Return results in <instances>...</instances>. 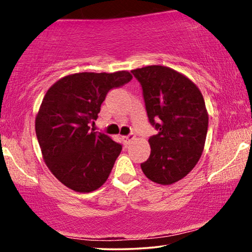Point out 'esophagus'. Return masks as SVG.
Masks as SVG:
<instances>
[{
	"label": "esophagus",
	"instance_id": "1",
	"mask_svg": "<svg viewBox=\"0 0 252 252\" xmlns=\"http://www.w3.org/2000/svg\"><path fill=\"white\" fill-rule=\"evenodd\" d=\"M135 139V134L134 133H130V134H128V135H126V136H123V141H124V143L126 144H129L130 142H132V141Z\"/></svg>",
	"mask_w": 252,
	"mask_h": 252
}]
</instances>
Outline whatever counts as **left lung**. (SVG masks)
Segmentation results:
<instances>
[{
  "mask_svg": "<svg viewBox=\"0 0 252 252\" xmlns=\"http://www.w3.org/2000/svg\"><path fill=\"white\" fill-rule=\"evenodd\" d=\"M142 87L149 123L150 156L141 164L148 179L172 185L197 164L204 149L209 116L202 93L184 74L161 65L130 71Z\"/></svg>",
  "mask_w": 252,
  "mask_h": 252,
  "instance_id": "obj_1",
  "label": "left lung"
}]
</instances>
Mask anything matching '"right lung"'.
<instances>
[{
    "instance_id": "1",
    "label": "right lung",
    "mask_w": 252,
    "mask_h": 252,
    "mask_svg": "<svg viewBox=\"0 0 252 252\" xmlns=\"http://www.w3.org/2000/svg\"><path fill=\"white\" fill-rule=\"evenodd\" d=\"M127 71L82 72L62 78L44 95L35 119L43 159L72 190L89 192L109 178L122 144L91 130L108 93L132 80Z\"/></svg>"
}]
</instances>
